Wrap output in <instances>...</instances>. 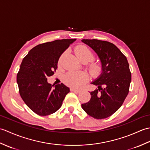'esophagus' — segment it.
Wrapping results in <instances>:
<instances>
[{"label":"esophagus","instance_id":"esophagus-1","mask_svg":"<svg viewBox=\"0 0 150 150\" xmlns=\"http://www.w3.org/2000/svg\"><path fill=\"white\" fill-rule=\"evenodd\" d=\"M70 90H71V91H73V92H75V93H80V92L81 91V90H77V89H75V88H71L70 89Z\"/></svg>","mask_w":150,"mask_h":150}]
</instances>
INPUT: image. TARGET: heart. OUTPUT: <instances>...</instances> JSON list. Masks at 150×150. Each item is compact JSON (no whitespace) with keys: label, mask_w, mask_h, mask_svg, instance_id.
I'll list each match as a JSON object with an SVG mask.
<instances>
[{"label":"heart","mask_w":150,"mask_h":150,"mask_svg":"<svg viewBox=\"0 0 150 150\" xmlns=\"http://www.w3.org/2000/svg\"><path fill=\"white\" fill-rule=\"evenodd\" d=\"M75 53L77 58L82 60L90 62L93 59V54L88 47L84 45L78 46L75 49ZM91 71L93 74L100 71V66L98 64H92L91 66ZM66 83L71 87L80 88L88 81V75L84 72L73 71L69 72L64 78Z\"/></svg>","instance_id":"1"}]
</instances>
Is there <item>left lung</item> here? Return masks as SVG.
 Returning <instances> with one entry per match:
<instances>
[{"mask_svg":"<svg viewBox=\"0 0 150 150\" xmlns=\"http://www.w3.org/2000/svg\"><path fill=\"white\" fill-rule=\"evenodd\" d=\"M82 42L96 53L101 64L100 74L91 82L98 89L90 92V100L82 104V108L95 119H105L119 109L128 94L132 80L129 64L112 43L97 39Z\"/></svg>","mask_w":150,"mask_h":150,"instance_id":"8db88e82","label":"left lung"}]
</instances>
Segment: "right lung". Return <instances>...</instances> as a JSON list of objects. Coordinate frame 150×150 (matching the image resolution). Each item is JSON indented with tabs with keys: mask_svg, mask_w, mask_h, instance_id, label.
<instances>
[{
	"mask_svg": "<svg viewBox=\"0 0 150 150\" xmlns=\"http://www.w3.org/2000/svg\"><path fill=\"white\" fill-rule=\"evenodd\" d=\"M75 40H56L39 44L22 60L17 76L19 93L25 104L39 115L56 112L69 92L63 83L52 85L47 78L54 74L60 57Z\"/></svg>",
	"mask_w": 150,
	"mask_h": 150,
	"instance_id": "add662e5",
	"label": "right lung"
}]
</instances>
